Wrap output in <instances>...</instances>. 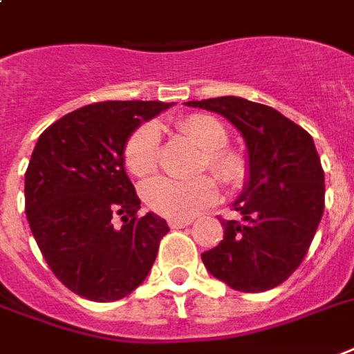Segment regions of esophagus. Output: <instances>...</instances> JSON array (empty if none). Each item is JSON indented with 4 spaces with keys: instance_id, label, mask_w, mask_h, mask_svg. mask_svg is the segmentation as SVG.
<instances>
[{
    "instance_id": "34e87169",
    "label": "esophagus",
    "mask_w": 354,
    "mask_h": 354,
    "mask_svg": "<svg viewBox=\"0 0 354 354\" xmlns=\"http://www.w3.org/2000/svg\"><path fill=\"white\" fill-rule=\"evenodd\" d=\"M193 223L191 219H169V226L171 228H183V226H189Z\"/></svg>"
}]
</instances>
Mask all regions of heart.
I'll list each match as a JSON object with an SVG mask.
<instances>
[{
    "label": "heart",
    "mask_w": 354,
    "mask_h": 354,
    "mask_svg": "<svg viewBox=\"0 0 354 354\" xmlns=\"http://www.w3.org/2000/svg\"><path fill=\"white\" fill-rule=\"evenodd\" d=\"M178 131L185 135L198 148L204 150L202 171H209L223 185L239 187L247 178V161L241 153L226 148L228 131L212 115L195 113L187 115L176 124ZM124 167L129 176L148 178L158 169V129L152 124H142L129 135L124 147ZM142 198L152 212L187 219L204 207L212 206L219 198V187L212 176H201L191 182H176L169 178H156L142 185Z\"/></svg>",
    "instance_id": "b5f03b06"
}]
</instances>
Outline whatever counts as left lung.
<instances>
[{
  "mask_svg": "<svg viewBox=\"0 0 354 354\" xmlns=\"http://www.w3.org/2000/svg\"><path fill=\"white\" fill-rule=\"evenodd\" d=\"M185 105L228 118L249 150V182L234 202L241 221L219 219L223 241L202 261L232 290H273L301 266L325 209V172L314 139L273 107L237 96Z\"/></svg>",
  "mask_w": 354,
  "mask_h": 354,
  "instance_id": "obj_1",
  "label": "left lung"
}]
</instances>
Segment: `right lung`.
Listing matches in <instances>:
<instances>
[{
  "label": "right lung",
  "instance_id": "obj_1",
  "mask_svg": "<svg viewBox=\"0 0 354 354\" xmlns=\"http://www.w3.org/2000/svg\"><path fill=\"white\" fill-rule=\"evenodd\" d=\"M163 102H98L46 128L26 171V215L53 274L75 295L109 303L150 273L169 226L141 201L124 171V147ZM120 216L122 229L112 219Z\"/></svg>",
  "mask_w": 354,
  "mask_h": 354
}]
</instances>
